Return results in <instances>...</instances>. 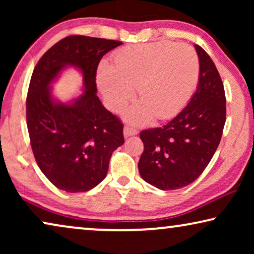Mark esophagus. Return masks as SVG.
I'll list each match as a JSON object with an SVG mask.
<instances>
[{
    "mask_svg": "<svg viewBox=\"0 0 254 254\" xmlns=\"http://www.w3.org/2000/svg\"><path fill=\"white\" fill-rule=\"evenodd\" d=\"M136 134H137V130L135 129V128L130 127V126H125V128H124V135H125V137L133 136V135H136Z\"/></svg>",
    "mask_w": 254,
    "mask_h": 254,
    "instance_id": "esophagus-1",
    "label": "esophagus"
}]
</instances>
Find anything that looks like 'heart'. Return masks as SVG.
I'll return each instance as SVG.
<instances>
[{"mask_svg":"<svg viewBox=\"0 0 254 254\" xmlns=\"http://www.w3.org/2000/svg\"><path fill=\"white\" fill-rule=\"evenodd\" d=\"M200 76L196 52L186 44L158 41L118 50L113 67L102 64L97 83L107 104L119 111L137 96L142 104L127 113L133 124H145L154 116L166 120L189 103Z\"/></svg>","mask_w":254,"mask_h":254,"instance_id":"b5f03b06","label":"heart"}]
</instances>
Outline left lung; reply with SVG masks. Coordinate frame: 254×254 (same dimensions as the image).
Wrapping results in <instances>:
<instances>
[{
  "instance_id": "8db88e82",
  "label": "left lung",
  "mask_w": 254,
  "mask_h": 254,
  "mask_svg": "<svg viewBox=\"0 0 254 254\" xmlns=\"http://www.w3.org/2000/svg\"><path fill=\"white\" fill-rule=\"evenodd\" d=\"M199 84L187 106L163 127L142 130L138 162L142 179L163 190L197 179L220 144L227 116L225 93L216 65L199 45Z\"/></svg>"
}]
</instances>
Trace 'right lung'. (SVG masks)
Returning <instances> with one entry per match:
<instances>
[{
	"mask_svg": "<svg viewBox=\"0 0 254 254\" xmlns=\"http://www.w3.org/2000/svg\"><path fill=\"white\" fill-rule=\"evenodd\" d=\"M121 44L65 37L41 57L33 70L26 98L31 148L41 172L65 192H86L102 183L112 152L125 142L123 123L96 95L99 61ZM69 65L82 72L85 92L64 104L53 98L50 84Z\"/></svg>",
	"mask_w": 254,
	"mask_h": 254,
	"instance_id": "add662e5",
	"label": "right lung"
}]
</instances>
